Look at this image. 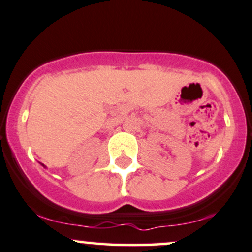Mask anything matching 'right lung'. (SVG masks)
I'll return each mask as SVG.
<instances>
[{"mask_svg":"<svg viewBox=\"0 0 252 252\" xmlns=\"http://www.w3.org/2000/svg\"><path fill=\"white\" fill-rule=\"evenodd\" d=\"M42 166H43V164H42Z\"/></svg>","mask_w":252,"mask_h":252,"instance_id":"add662e5","label":"right lung"}]
</instances>
